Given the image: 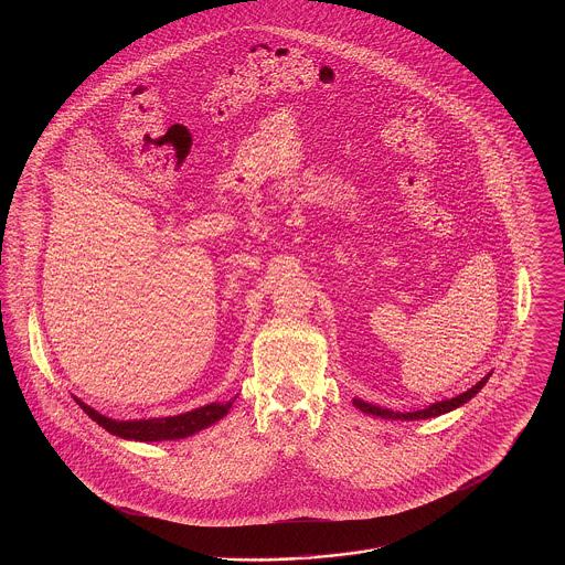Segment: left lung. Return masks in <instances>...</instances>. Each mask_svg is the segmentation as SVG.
I'll use <instances>...</instances> for the list:
<instances>
[{
  "instance_id": "left-lung-1",
  "label": "left lung",
  "mask_w": 565,
  "mask_h": 565,
  "mask_svg": "<svg viewBox=\"0 0 565 565\" xmlns=\"http://www.w3.org/2000/svg\"><path fill=\"white\" fill-rule=\"evenodd\" d=\"M491 376L484 375L477 385H472L470 390H466L463 394H459L456 398H447V401H440V403L430 404V406H426V408H419V411H411V413H394L392 408H381V406H376V404L364 403V401H360V398H353V404L362 411V413H366V415H376V417H383V419H401V422H417V419H430V417H438V415H445V413H449V411H454V408H459L461 404L468 403L470 398H475L481 390H483L484 383H487V379Z\"/></svg>"
}]
</instances>
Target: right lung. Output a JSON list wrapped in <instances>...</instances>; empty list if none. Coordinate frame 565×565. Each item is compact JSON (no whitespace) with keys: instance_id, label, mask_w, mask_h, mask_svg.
I'll use <instances>...</instances> for the list:
<instances>
[{"instance_id":"obj_1","label":"right lung","mask_w":565,"mask_h":565,"mask_svg":"<svg viewBox=\"0 0 565 565\" xmlns=\"http://www.w3.org/2000/svg\"><path fill=\"white\" fill-rule=\"evenodd\" d=\"M74 401L81 404L82 411L97 422L102 428L109 434L127 438V440H139V443H161V440H180L192 436L196 431L205 430L220 422L233 406L231 403H212L199 408H192L189 413L169 415V417H150V419H111L95 411L93 406L82 403L81 398L74 396Z\"/></svg>"}]
</instances>
